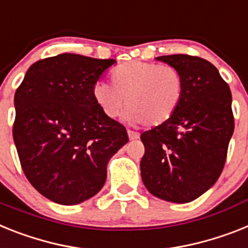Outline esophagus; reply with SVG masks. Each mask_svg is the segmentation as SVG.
I'll use <instances>...</instances> for the list:
<instances>
[{
    "label": "esophagus",
    "mask_w": 248,
    "mask_h": 248,
    "mask_svg": "<svg viewBox=\"0 0 248 248\" xmlns=\"http://www.w3.org/2000/svg\"><path fill=\"white\" fill-rule=\"evenodd\" d=\"M127 134H128V137H130V140H137V139L140 137L139 136V134H137V132H135V131L128 130Z\"/></svg>",
    "instance_id": "esophagus-1"
}]
</instances>
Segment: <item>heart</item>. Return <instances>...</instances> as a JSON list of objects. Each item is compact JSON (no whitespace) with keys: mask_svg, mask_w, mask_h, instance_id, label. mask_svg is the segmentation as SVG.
Returning <instances> with one entry per match:
<instances>
[{"mask_svg":"<svg viewBox=\"0 0 248 248\" xmlns=\"http://www.w3.org/2000/svg\"><path fill=\"white\" fill-rule=\"evenodd\" d=\"M113 85L98 80L93 85V99L108 118H116L126 106L124 120L145 122L157 127L178 111L184 93L182 74L174 66L132 60L111 73Z\"/></svg>","mask_w":248,"mask_h":248,"instance_id":"obj_1","label":"heart"}]
</instances>
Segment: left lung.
<instances>
[{"instance_id":"left-lung-1","label":"left lung","mask_w":248,"mask_h":248,"mask_svg":"<svg viewBox=\"0 0 248 248\" xmlns=\"http://www.w3.org/2000/svg\"><path fill=\"white\" fill-rule=\"evenodd\" d=\"M156 60L179 70L184 93L166 124L141 135V178L157 198L188 203L212 188L223 170L234 130L232 94L208 60L185 54Z\"/></svg>"}]
</instances>
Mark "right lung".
I'll use <instances>...</instances> for the list:
<instances>
[{
    "instance_id": "add662e5",
    "label": "right lung",
    "mask_w": 248,
    "mask_h": 248,
    "mask_svg": "<svg viewBox=\"0 0 248 248\" xmlns=\"http://www.w3.org/2000/svg\"><path fill=\"white\" fill-rule=\"evenodd\" d=\"M114 59L64 53L30 66L15 93L14 141L31 185L58 204H79L105 185L107 164L128 136L93 99Z\"/></svg>"
}]
</instances>
